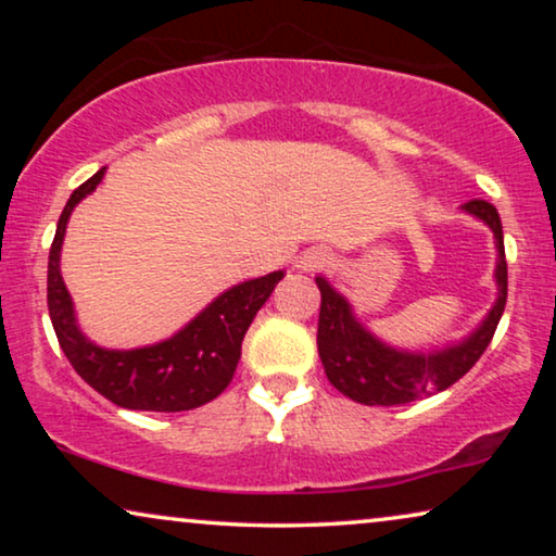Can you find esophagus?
I'll use <instances>...</instances> for the list:
<instances>
[{
	"label": "esophagus",
	"instance_id": "1",
	"mask_svg": "<svg viewBox=\"0 0 556 556\" xmlns=\"http://www.w3.org/2000/svg\"><path fill=\"white\" fill-rule=\"evenodd\" d=\"M331 263V255L326 253L321 248H308L303 250L299 255V261H295V268L303 270V273H311V270H321L326 265Z\"/></svg>",
	"mask_w": 556,
	"mask_h": 556
}]
</instances>
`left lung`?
Segmentation results:
<instances>
[{"label": "left lung", "instance_id": "left-lung-1", "mask_svg": "<svg viewBox=\"0 0 556 556\" xmlns=\"http://www.w3.org/2000/svg\"><path fill=\"white\" fill-rule=\"evenodd\" d=\"M466 215L481 219L493 232L496 245V301L468 337L453 344L413 352L387 344L371 333L354 314V306L344 293H339L324 276H316L321 291V314H318V356L329 382L349 400L362 405H405V402L428 397L432 392H443L458 382L473 364L481 359L485 346L491 344L493 331L501 321L506 306V255L501 217L493 204L470 200L460 207Z\"/></svg>", "mask_w": 556, "mask_h": 556}]
</instances>
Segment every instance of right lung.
I'll return each instance as SVG.
<instances>
[{"mask_svg": "<svg viewBox=\"0 0 556 556\" xmlns=\"http://www.w3.org/2000/svg\"><path fill=\"white\" fill-rule=\"evenodd\" d=\"M103 174L105 166L71 194L50 248L48 308L60 349L73 369L113 405L147 409V413H181V409L200 407L230 384L248 326L253 324L255 314L270 299L273 288L286 273L273 270L268 276L230 286L192 321L156 344L136 349H105L96 344L78 326L73 299L60 273V253H63L67 219L78 202L96 192Z\"/></svg>", "mask_w": 556, "mask_h": 556, "instance_id": "obj_1", "label": "right lung"}]
</instances>
